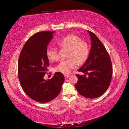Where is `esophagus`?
I'll return each mask as SVG.
<instances>
[{
  "label": "esophagus",
  "mask_w": 129,
  "mask_h": 129,
  "mask_svg": "<svg viewBox=\"0 0 129 129\" xmlns=\"http://www.w3.org/2000/svg\"><path fill=\"white\" fill-rule=\"evenodd\" d=\"M64 76H65V78H68V77H69V75H64Z\"/></svg>",
  "instance_id": "34e87169"
}]
</instances>
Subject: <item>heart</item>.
Instances as JSON below:
<instances>
[{"label": "heart", "mask_w": 129, "mask_h": 129, "mask_svg": "<svg viewBox=\"0 0 129 129\" xmlns=\"http://www.w3.org/2000/svg\"><path fill=\"white\" fill-rule=\"evenodd\" d=\"M57 44L61 48L68 49V58L66 60H62L55 67V71L64 74H68L71 71L77 67V61L84 62L87 60L89 50L88 44L82 41L79 36L75 35H68L58 40ZM47 58L50 61H55L58 60V49L51 48L47 51Z\"/></svg>", "instance_id": "obj_1"}]
</instances>
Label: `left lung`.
Listing matches in <instances>:
<instances>
[{
    "mask_svg": "<svg viewBox=\"0 0 129 129\" xmlns=\"http://www.w3.org/2000/svg\"><path fill=\"white\" fill-rule=\"evenodd\" d=\"M91 39V49L86 62L76 74L78 78L75 87L81 95L88 99H95L105 92L112 77V64L108 51L95 35L88 30ZM85 74L88 77H86Z\"/></svg>",
    "mask_w": 129,
    "mask_h": 129,
    "instance_id": "8db88e82",
    "label": "left lung"
}]
</instances>
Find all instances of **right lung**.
Masks as SVG:
<instances>
[{
  "label": "right lung",
  "mask_w": 129,
  "mask_h": 129,
  "mask_svg": "<svg viewBox=\"0 0 129 129\" xmlns=\"http://www.w3.org/2000/svg\"><path fill=\"white\" fill-rule=\"evenodd\" d=\"M54 32H39L30 37L21 49L18 60L19 80L23 90L30 99L41 103L57 97L64 81L61 72H56L48 80L43 78L48 71L47 46Z\"/></svg>",
  "instance_id": "add662e5"
}]
</instances>
